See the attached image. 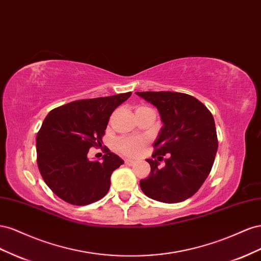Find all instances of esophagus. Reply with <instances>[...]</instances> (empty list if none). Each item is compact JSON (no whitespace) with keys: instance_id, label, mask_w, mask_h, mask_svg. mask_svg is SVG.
<instances>
[{"instance_id":"1","label":"esophagus","mask_w":261,"mask_h":261,"mask_svg":"<svg viewBox=\"0 0 261 261\" xmlns=\"http://www.w3.org/2000/svg\"><path fill=\"white\" fill-rule=\"evenodd\" d=\"M137 162L136 161H133V160H130V159H125L124 160V164L125 165H129V166H132V165H135Z\"/></svg>"}]
</instances>
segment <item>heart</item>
Masks as SVG:
<instances>
[{
  "instance_id": "1",
  "label": "heart",
  "mask_w": 261,
  "mask_h": 261,
  "mask_svg": "<svg viewBox=\"0 0 261 261\" xmlns=\"http://www.w3.org/2000/svg\"><path fill=\"white\" fill-rule=\"evenodd\" d=\"M147 108V107H139L138 110ZM146 144V141L143 138L137 137H125L117 140L116 147L117 150L123 155L129 156H137L143 150V147Z\"/></svg>"
}]
</instances>
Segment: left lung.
I'll return each instance as SVG.
<instances>
[{"mask_svg":"<svg viewBox=\"0 0 261 261\" xmlns=\"http://www.w3.org/2000/svg\"><path fill=\"white\" fill-rule=\"evenodd\" d=\"M158 108L164 123L154 143L151 173L140 181L145 195L165 203L190 198L209 176L218 151V136L212 114L202 102L185 93L137 92ZM167 154L166 166L158 161Z\"/></svg>","mask_w":261,"mask_h":261,"instance_id":"1","label":"left lung"}]
</instances>
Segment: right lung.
<instances>
[{
	"label": "right lung",
	"mask_w": 261,
	"mask_h": 261,
	"mask_svg": "<svg viewBox=\"0 0 261 261\" xmlns=\"http://www.w3.org/2000/svg\"><path fill=\"white\" fill-rule=\"evenodd\" d=\"M131 92L80 99L52 109L37 133V164L55 195L73 205L91 204L107 195L110 176L123 161L103 146L102 162L87 159L101 146L113 111Z\"/></svg>",
	"instance_id": "add662e5"
}]
</instances>
